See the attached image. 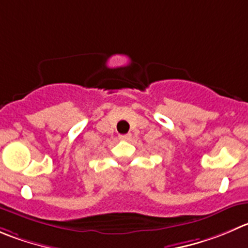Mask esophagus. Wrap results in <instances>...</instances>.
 Masks as SVG:
<instances>
[{
	"label": "esophagus",
	"instance_id": "obj_1",
	"mask_svg": "<svg viewBox=\"0 0 248 248\" xmlns=\"http://www.w3.org/2000/svg\"><path fill=\"white\" fill-rule=\"evenodd\" d=\"M130 138H131L130 134H126V135H119L120 140H129Z\"/></svg>",
	"mask_w": 248,
	"mask_h": 248
}]
</instances>
